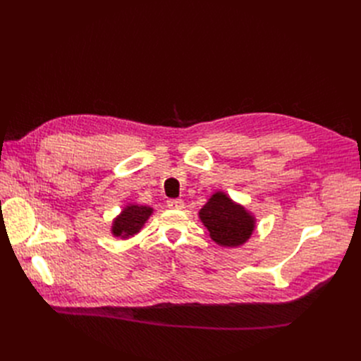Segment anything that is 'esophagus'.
I'll list each match as a JSON object with an SVG mask.
<instances>
[{"instance_id":"obj_1","label":"esophagus","mask_w":361,"mask_h":361,"mask_svg":"<svg viewBox=\"0 0 361 361\" xmlns=\"http://www.w3.org/2000/svg\"><path fill=\"white\" fill-rule=\"evenodd\" d=\"M166 206L169 207V209H183L184 202L181 199H171L166 202Z\"/></svg>"}]
</instances>
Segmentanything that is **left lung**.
<instances>
[{
  "label": "left lung",
  "mask_w": 361,
  "mask_h": 361,
  "mask_svg": "<svg viewBox=\"0 0 361 361\" xmlns=\"http://www.w3.org/2000/svg\"><path fill=\"white\" fill-rule=\"evenodd\" d=\"M211 238L224 247H237L255 230V218L222 192H216L199 212Z\"/></svg>",
  "instance_id": "obj_1"
}]
</instances>
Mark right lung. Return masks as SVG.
Wrapping results in <instances>:
<instances>
[{"instance_id":"add662e5","label":"right lung","mask_w":361,"mask_h":361,"mask_svg":"<svg viewBox=\"0 0 361 361\" xmlns=\"http://www.w3.org/2000/svg\"><path fill=\"white\" fill-rule=\"evenodd\" d=\"M154 212V209L149 206H140V204H128L124 207L123 212L114 219L112 224V235L128 238L131 235L137 234L145 222L149 219V216Z\"/></svg>"}]
</instances>
